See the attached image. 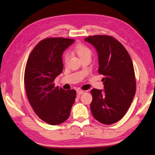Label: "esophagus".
I'll use <instances>...</instances> for the list:
<instances>
[{"label":"esophagus","mask_w":155,"mask_h":155,"mask_svg":"<svg viewBox=\"0 0 155 155\" xmlns=\"http://www.w3.org/2000/svg\"><path fill=\"white\" fill-rule=\"evenodd\" d=\"M84 92V90H81V89L77 90V94H78V95H81V94H83Z\"/></svg>","instance_id":"esophagus-1"}]
</instances>
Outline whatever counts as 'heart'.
Segmentation results:
<instances>
[{
  "mask_svg": "<svg viewBox=\"0 0 155 155\" xmlns=\"http://www.w3.org/2000/svg\"><path fill=\"white\" fill-rule=\"evenodd\" d=\"M74 52L79 56L81 60L85 58H90L92 56V51L87 45L83 44H77L74 48ZM68 59V54L65 53L63 56V61L65 63L67 61Z\"/></svg>",
  "mask_w": 155,
  "mask_h": 155,
  "instance_id": "obj_1",
  "label": "heart"
}]
</instances>
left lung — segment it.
<instances>
[{
	"mask_svg": "<svg viewBox=\"0 0 155 155\" xmlns=\"http://www.w3.org/2000/svg\"><path fill=\"white\" fill-rule=\"evenodd\" d=\"M98 53V72L103 75L104 92L91 90L90 109L94 118L106 125L114 124L126 114L136 92L134 67L128 52L120 41L108 35L84 39Z\"/></svg>",
	"mask_w": 155,
	"mask_h": 155,
	"instance_id": "left-lung-1",
	"label": "left lung"
}]
</instances>
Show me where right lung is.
<instances>
[{"mask_svg": "<svg viewBox=\"0 0 155 155\" xmlns=\"http://www.w3.org/2000/svg\"><path fill=\"white\" fill-rule=\"evenodd\" d=\"M74 40L53 37L37 44L27 61L24 84L27 96L35 114L51 125L65 122L75 101V90L55 87L54 79L61 73L63 51Z\"/></svg>", "mask_w": 155, "mask_h": 155, "instance_id": "add662e5", "label": "right lung"}]
</instances>
